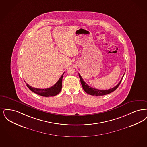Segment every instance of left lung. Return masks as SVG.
Returning <instances> with one entry per match:
<instances>
[{
	"label": "left lung",
	"mask_w": 147,
	"mask_h": 147,
	"mask_svg": "<svg viewBox=\"0 0 147 147\" xmlns=\"http://www.w3.org/2000/svg\"><path fill=\"white\" fill-rule=\"evenodd\" d=\"M78 75L80 77V81H81V83L82 84V86L83 87V90L87 94H88L90 95H92V96H104V95H106V94H108L109 93L114 92V90H115L118 88L122 80V78L120 82L118 83L115 87L112 88H110V89L108 90H100L96 89V88H92V87H90V86H88L87 83L84 81L82 77L81 76L80 74H78ZM123 76H124V75H123L122 77H123Z\"/></svg>",
	"instance_id": "1"
}]
</instances>
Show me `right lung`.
Returning <instances> with one entry per match:
<instances>
[{
	"mask_svg": "<svg viewBox=\"0 0 147 147\" xmlns=\"http://www.w3.org/2000/svg\"><path fill=\"white\" fill-rule=\"evenodd\" d=\"M64 73L62 75V76L59 78L57 83H55L53 86H52L50 88H46V89H39L32 87L26 83V85L27 87L34 92V93L38 94L39 96H53L58 94L62 88V80L63 77L64 75Z\"/></svg>",
	"mask_w": 147,
	"mask_h": 147,
	"instance_id": "add662e5",
	"label": "right lung"
}]
</instances>
